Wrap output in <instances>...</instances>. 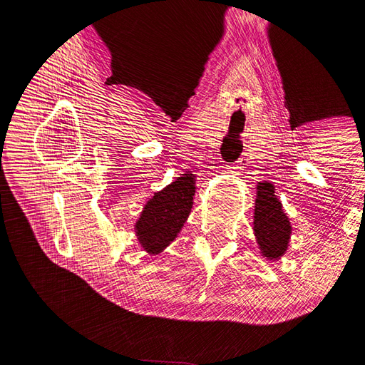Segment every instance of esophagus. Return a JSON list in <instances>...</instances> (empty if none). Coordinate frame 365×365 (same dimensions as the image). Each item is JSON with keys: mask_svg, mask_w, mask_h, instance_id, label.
Segmentation results:
<instances>
[{"mask_svg": "<svg viewBox=\"0 0 365 365\" xmlns=\"http://www.w3.org/2000/svg\"><path fill=\"white\" fill-rule=\"evenodd\" d=\"M230 169H239V168H235V165H233V168H230Z\"/></svg>", "mask_w": 365, "mask_h": 365, "instance_id": "1", "label": "esophagus"}]
</instances>
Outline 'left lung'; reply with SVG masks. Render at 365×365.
<instances>
[{
  "label": "left lung",
  "mask_w": 365,
  "mask_h": 365,
  "mask_svg": "<svg viewBox=\"0 0 365 365\" xmlns=\"http://www.w3.org/2000/svg\"><path fill=\"white\" fill-rule=\"evenodd\" d=\"M254 235L262 256L277 260L288 250L291 222L283 212L282 202L275 196L274 185L259 182L256 208H254Z\"/></svg>",
  "instance_id": "obj_1"
}]
</instances>
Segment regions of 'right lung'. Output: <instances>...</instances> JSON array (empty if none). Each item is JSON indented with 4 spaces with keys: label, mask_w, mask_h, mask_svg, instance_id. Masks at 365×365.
Wrapping results in <instances>:
<instances>
[{
    "label": "right lung",
    "mask_w": 365,
    "mask_h": 365,
    "mask_svg": "<svg viewBox=\"0 0 365 365\" xmlns=\"http://www.w3.org/2000/svg\"><path fill=\"white\" fill-rule=\"evenodd\" d=\"M195 189V176L184 173L148 201L135 224V233L149 254L161 252L178 236L190 215Z\"/></svg>",
    "instance_id": "right-lung-1"
}]
</instances>
